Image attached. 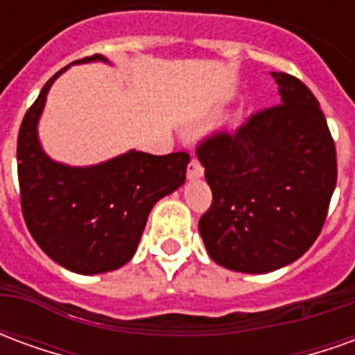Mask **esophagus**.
I'll use <instances>...</instances> for the list:
<instances>
[{"instance_id":"1","label":"esophagus","mask_w":355,"mask_h":355,"mask_svg":"<svg viewBox=\"0 0 355 355\" xmlns=\"http://www.w3.org/2000/svg\"><path fill=\"white\" fill-rule=\"evenodd\" d=\"M186 177H188V180H196V178L203 177V167H201V163L198 159H192V162L188 163Z\"/></svg>"}]
</instances>
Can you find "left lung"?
<instances>
[{
    "label": "left lung",
    "instance_id": "obj_1",
    "mask_svg": "<svg viewBox=\"0 0 355 355\" xmlns=\"http://www.w3.org/2000/svg\"><path fill=\"white\" fill-rule=\"evenodd\" d=\"M272 78L279 106L198 148L213 192L201 239L216 264L243 274L300 259L320 236L336 186L335 142L320 102L289 73Z\"/></svg>",
    "mask_w": 355,
    "mask_h": 355
}]
</instances>
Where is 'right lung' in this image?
I'll use <instances>...</instances> for the list:
<instances>
[{
	"mask_svg": "<svg viewBox=\"0 0 355 355\" xmlns=\"http://www.w3.org/2000/svg\"><path fill=\"white\" fill-rule=\"evenodd\" d=\"M110 60L94 55L73 64ZM43 85L22 119L17 142L22 215L35 243L73 274L94 275L125 266L137 253L148 215L186 180L190 155L129 150L94 165H68L45 154L37 135L53 83Z\"/></svg>",
	"mask_w": 355,
	"mask_h": 355,
	"instance_id": "1",
	"label": "right lung"
}]
</instances>
